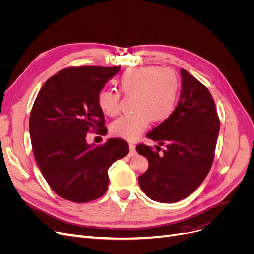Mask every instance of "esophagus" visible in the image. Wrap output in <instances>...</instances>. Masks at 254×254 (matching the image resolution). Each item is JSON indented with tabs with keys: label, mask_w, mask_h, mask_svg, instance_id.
<instances>
[{
	"label": "esophagus",
	"mask_w": 254,
	"mask_h": 254,
	"mask_svg": "<svg viewBox=\"0 0 254 254\" xmlns=\"http://www.w3.org/2000/svg\"><path fill=\"white\" fill-rule=\"evenodd\" d=\"M129 148H130V151H129V157H134L136 155V150H135V145L130 143L129 144Z\"/></svg>",
	"instance_id": "esophagus-1"
}]
</instances>
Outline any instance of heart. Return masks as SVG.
<instances>
[{
  "mask_svg": "<svg viewBox=\"0 0 254 254\" xmlns=\"http://www.w3.org/2000/svg\"><path fill=\"white\" fill-rule=\"evenodd\" d=\"M124 95H132L134 112L115 120L111 125L113 135L133 141L148 127L150 121L162 123L172 117L179 97V80L168 68L141 66L128 68L117 80ZM97 104L102 111L114 117L121 110V94L104 89L98 93Z\"/></svg>",
  "mask_w": 254,
  "mask_h": 254,
  "instance_id": "obj_1",
  "label": "heart"
}]
</instances>
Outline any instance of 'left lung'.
Instances as JSON below:
<instances>
[{"label": "left lung", "instance_id": "8db88e82", "mask_svg": "<svg viewBox=\"0 0 254 254\" xmlns=\"http://www.w3.org/2000/svg\"><path fill=\"white\" fill-rule=\"evenodd\" d=\"M182 91L172 117L146 135L165 145L139 144L136 150L148 160V170L139 177L142 190L150 199L174 203L187 198L209 174L215 156L220 122L207 88L181 68Z\"/></svg>", "mask_w": 254, "mask_h": 254}]
</instances>
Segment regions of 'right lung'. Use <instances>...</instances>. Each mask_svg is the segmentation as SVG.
I'll use <instances>...</instances> for the list:
<instances>
[{
  "label": "right lung",
  "instance_id": "right-lung-1",
  "mask_svg": "<svg viewBox=\"0 0 254 254\" xmlns=\"http://www.w3.org/2000/svg\"><path fill=\"white\" fill-rule=\"evenodd\" d=\"M121 66H77L59 71L44 82L29 117V133L37 164L55 193L77 203L102 197L108 170L128 155L123 139L88 145L87 133L106 134L97 96Z\"/></svg>",
  "mask_w": 254,
  "mask_h": 254
}]
</instances>
